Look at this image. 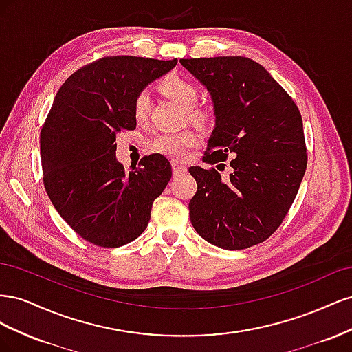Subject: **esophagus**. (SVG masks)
<instances>
[{
	"label": "esophagus",
	"mask_w": 352,
	"mask_h": 352,
	"mask_svg": "<svg viewBox=\"0 0 352 352\" xmlns=\"http://www.w3.org/2000/svg\"><path fill=\"white\" fill-rule=\"evenodd\" d=\"M172 170H173V175H177V173H184V172H186V167H185V166H182V164L176 163V162H173V163H172Z\"/></svg>",
	"instance_id": "1"
}]
</instances>
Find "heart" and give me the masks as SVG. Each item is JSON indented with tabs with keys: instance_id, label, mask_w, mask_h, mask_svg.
Returning a JSON list of instances; mask_svg holds the SVG:
<instances>
[{
	"instance_id": "obj_1",
	"label": "heart",
	"mask_w": 352,
	"mask_h": 352,
	"mask_svg": "<svg viewBox=\"0 0 352 352\" xmlns=\"http://www.w3.org/2000/svg\"><path fill=\"white\" fill-rule=\"evenodd\" d=\"M167 98L175 101L180 107L188 111L190 119L206 123L210 120V111L204 109L195 107L199 97L198 87L186 78L179 76V74H168L158 85ZM150 114V97L146 92H141L136 95L133 101V117L136 122H145ZM198 144V136L192 131H182L175 133H163L157 136L153 141L154 150L160 154L167 155L175 160H184L189 155L190 150Z\"/></svg>"
}]
</instances>
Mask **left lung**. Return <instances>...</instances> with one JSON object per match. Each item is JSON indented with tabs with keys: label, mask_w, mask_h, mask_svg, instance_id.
Instances as JSON below:
<instances>
[{
	"label": "left lung",
	"mask_w": 352,
	"mask_h": 352,
	"mask_svg": "<svg viewBox=\"0 0 352 352\" xmlns=\"http://www.w3.org/2000/svg\"><path fill=\"white\" fill-rule=\"evenodd\" d=\"M208 89L216 126L202 162L189 167L197 192L189 217L201 238L223 250H243L270 238L289 211L307 168L302 119L296 104L258 63L247 57L182 58Z\"/></svg>",
	"instance_id": "left-lung-1"
}]
</instances>
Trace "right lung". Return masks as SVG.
Wrapping results in <instances>:
<instances>
[{"label": "right lung", "mask_w": 352, "mask_h": 352, "mask_svg": "<svg viewBox=\"0 0 352 352\" xmlns=\"http://www.w3.org/2000/svg\"><path fill=\"white\" fill-rule=\"evenodd\" d=\"M176 65V58L104 57L74 72L58 89L41 129L44 186L85 241L117 248L148 226L172 166L151 154L126 170L116 158V136L136 127V95Z\"/></svg>", "instance_id": "right-lung-1"}]
</instances>
